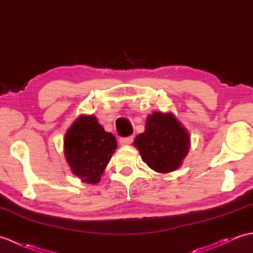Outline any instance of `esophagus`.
I'll return each instance as SVG.
<instances>
[{
  "label": "esophagus",
  "mask_w": 253,
  "mask_h": 253,
  "mask_svg": "<svg viewBox=\"0 0 253 253\" xmlns=\"http://www.w3.org/2000/svg\"><path fill=\"white\" fill-rule=\"evenodd\" d=\"M132 141H133V137L132 136L120 138V143L122 144V146H125V144H130Z\"/></svg>",
  "instance_id": "esophagus-1"
}]
</instances>
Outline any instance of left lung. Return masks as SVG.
Returning a JSON list of instances; mask_svg holds the SVG:
<instances>
[{"instance_id": "obj_1", "label": "left lung", "mask_w": 253, "mask_h": 253, "mask_svg": "<svg viewBox=\"0 0 253 253\" xmlns=\"http://www.w3.org/2000/svg\"><path fill=\"white\" fill-rule=\"evenodd\" d=\"M133 146L150 169L165 174L180 168L189 152L190 137L171 113L153 112L147 118L144 132L136 137Z\"/></svg>"}]
</instances>
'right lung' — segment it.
I'll return each mask as SVG.
<instances>
[{
	"instance_id": "add662e5",
	"label": "right lung",
	"mask_w": 253,
	"mask_h": 253,
	"mask_svg": "<svg viewBox=\"0 0 253 253\" xmlns=\"http://www.w3.org/2000/svg\"><path fill=\"white\" fill-rule=\"evenodd\" d=\"M117 141L93 115H80L64 138V154L73 174L88 184H98Z\"/></svg>"
}]
</instances>
